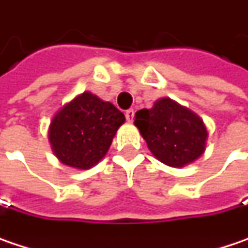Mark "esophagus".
<instances>
[{
  "label": "esophagus",
  "instance_id": "1",
  "mask_svg": "<svg viewBox=\"0 0 248 248\" xmlns=\"http://www.w3.org/2000/svg\"><path fill=\"white\" fill-rule=\"evenodd\" d=\"M134 114H135V111H134L133 108H130V110L125 111V117H127V121H128V123H131L134 120Z\"/></svg>",
  "mask_w": 248,
  "mask_h": 248
}]
</instances>
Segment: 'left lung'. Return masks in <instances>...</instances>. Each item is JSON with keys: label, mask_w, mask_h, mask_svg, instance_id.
<instances>
[{"label": "left lung", "mask_w": 248, "mask_h": 248, "mask_svg": "<svg viewBox=\"0 0 248 248\" xmlns=\"http://www.w3.org/2000/svg\"><path fill=\"white\" fill-rule=\"evenodd\" d=\"M134 124L152 155L172 168L195 162L206 151L203 120L172 98H158L151 108L138 110Z\"/></svg>", "instance_id": "left-lung-1"}]
</instances>
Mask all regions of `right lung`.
<instances>
[{
    "mask_svg": "<svg viewBox=\"0 0 248 248\" xmlns=\"http://www.w3.org/2000/svg\"><path fill=\"white\" fill-rule=\"evenodd\" d=\"M124 123L125 117L114 104L84 92L52 117L47 140L63 165L90 169L106 156Z\"/></svg>",
    "mask_w": 248,
    "mask_h": 248,
    "instance_id": "add662e5",
    "label": "right lung"
}]
</instances>
